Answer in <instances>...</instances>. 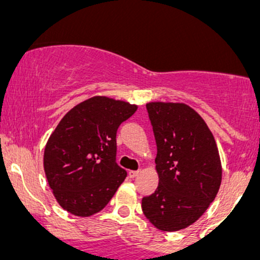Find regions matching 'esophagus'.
<instances>
[{
  "label": "esophagus",
  "instance_id": "obj_1",
  "mask_svg": "<svg viewBox=\"0 0 260 260\" xmlns=\"http://www.w3.org/2000/svg\"><path fill=\"white\" fill-rule=\"evenodd\" d=\"M138 174H139V171H133V170H131V171H128V176H129L131 178H134Z\"/></svg>",
  "mask_w": 260,
  "mask_h": 260
}]
</instances>
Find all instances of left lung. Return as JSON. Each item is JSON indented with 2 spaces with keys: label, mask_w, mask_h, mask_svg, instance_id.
Wrapping results in <instances>:
<instances>
[{
  "label": "left lung",
  "mask_w": 260,
  "mask_h": 260,
  "mask_svg": "<svg viewBox=\"0 0 260 260\" xmlns=\"http://www.w3.org/2000/svg\"><path fill=\"white\" fill-rule=\"evenodd\" d=\"M157 154L159 186L142 199L156 229L178 231L201 217L221 183V162L213 133L184 104H147Z\"/></svg>",
  "instance_id": "8db88e82"
}]
</instances>
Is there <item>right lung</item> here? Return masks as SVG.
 <instances>
[{"label": "right lung", "mask_w": 260, "mask_h": 260, "mask_svg": "<svg viewBox=\"0 0 260 260\" xmlns=\"http://www.w3.org/2000/svg\"><path fill=\"white\" fill-rule=\"evenodd\" d=\"M136 110L124 101L94 96L59 121L45 147L44 169L64 210L90 216L111 201L127 176L116 162V134Z\"/></svg>", "instance_id": "1"}]
</instances>
